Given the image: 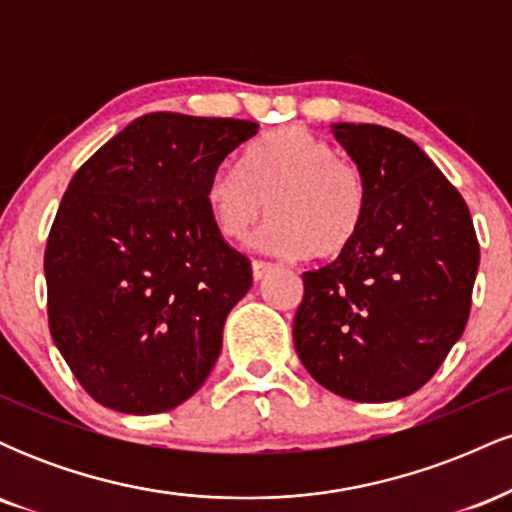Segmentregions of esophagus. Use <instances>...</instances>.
Returning a JSON list of instances; mask_svg holds the SVG:
<instances>
[{"label":"esophagus","instance_id":"34e87169","mask_svg":"<svg viewBox=\"0 0 512 512\" xmlns=\"http://www.w3.org/2000/svg\"><path fill=\"white\" fill-rule=\"evenodd\" d=\"M274 264L272 262H262V260H255L252 262V279L255 281H262L264 276L267 274H272L274 272Z\"/></svg>","mask_w":512,"mask_h":512}]
</instances>
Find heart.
I'll return each instance as SVG.
<instances>
[{"instance_id":"1","label":"heart","mask_w":512,"mask_h":512,"mask_svg":"<svg viewBox=\"0 0 512 512\" xmlns=\"http://www.w3.org/2000/svg\"><path fill=\"white\" fill-rule=\"evenodd\" d=\"M207 207L226 240H245L264 214L274 255L337 257L361 228L366 187L356 166L303 127H284L245 151L243 170L221 163L207 182Z\"/></svg>"}]
</instances>
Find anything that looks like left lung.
<instances>
[{
	"label": "left lung",
	"mask_w": 512,
	"mask_h": 512,
	"mask_svg": "<svg viewBox=\"0 0 512 512\" xmlns=\"http://www.w3.org/2000/svg\"><path fill=\"white\" fill-rule=\"evenodd\" d=\"M366 187L361 228L303 274L293 344L310 375L354 402H392L433 378L462 337L479 243L460 192L404 134L334 122Z\"/></svg>",
	"instance_id": "left-lung-1"
}]
</instances>
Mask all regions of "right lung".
Instances as JSON below:
<instances>
[{"mask_svg":"<svg viewBox=\"0 0 512 512\" xmlns=\"http://www.w3.org/2000/svg\"><path fill=\"white\" fill-rule=\"evenodd\" d=\"M257 129L149 113L69 182L45 248L50 334L103 407L161 414L209 378L252 267L216 231L207 182Z\"/></svg>","mask_w":512,"mask_h":512,"instance_id":"add662e5","label":"right lung"}]
</instances>
